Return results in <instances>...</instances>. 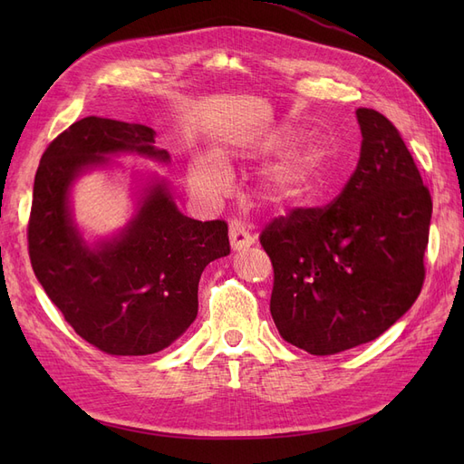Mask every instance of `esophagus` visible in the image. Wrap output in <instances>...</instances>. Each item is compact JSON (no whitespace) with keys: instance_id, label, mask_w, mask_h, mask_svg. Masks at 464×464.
Segmentation results:
<instances>
[{"instance_id":"obj_1","label":"esophagus","mask_w":464,"mask_h":464,"mask_svg":"<svg viewBox=\"0 0 464 464\" xmlns=\"http://www.w3.org/2000/svg\"><path fill=\"white\" fill-rule=\"evenodd\" d=\"M228 236H230L232 249H236V251H242V249L249 247L251 244H256V237L251 236L249 230L244 227V224L237 222V220H232V222H230Z\"/></svg>"}]
</instances>
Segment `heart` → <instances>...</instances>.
Returning a JSON list of instances; mask_svg holds the SVG:
<instances>
[{"instance_id": "obj_1", "label": "heart", "mask_w": 464, "mask_h": 464, "mask_svg": "<svg viewBox=\"0 0 464 464\" xmlns=\"http://www.w3.org/2000/svg\"><path fill=\"white\" fill-rule=\"evenodd\" d=\"M290 143V137L275 135L265 141L266 152L283 150ZM333 154L325 143L312 141L300 149H294L280 160L266 181L269 198L278 205L302 203L312 198L319 188L325 184ZM189 179L195 189H199L210 198H218L230 188V176L215 157H198L189 168Z\"/></svg>"}]
</instances>
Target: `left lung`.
I'll return each mask as SVG.
<instances>
[{"instance_id":"1","label":"left lung","mask_w":464,"mask_h":464,"mask_svg":"<svg viewBox=\"0 0 464 464\" xmlns=\"http://www.w3.org/2000/svg\"><path fill=\"white\" fill-rule=\"evenodd\" d=\"M360 160L331 205L294 208L261 232L283 339L329 356L397 323L424 285L431 198L411 150L383 114L358 108Z\"/></svg>"}]
</instances>
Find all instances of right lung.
Wrapping results in <instances>:
<instances>
[{
    "label": "right lung",
    "instance_id": "obj_1",
    "mask_svg": "<svg viewBox=\"0 0 464 464\" xmlns=\"http://www.w3.org/2000/svg\"><path fill=\"white\" fill-rule=\"evenodd\" d=\"M147 125L82 118L48 145L34 178L29 256L38 283L87 343L111 356L160 353L198 317L205 266L230 254L228 224L179 213L168 184L143 189L137 213L118 236L89 246L69 205L73 181L110 154L135 152L159 162Z\"/></svg>",
    "mask_w": 464,
    "mask_h": 464
}]
</instances>
